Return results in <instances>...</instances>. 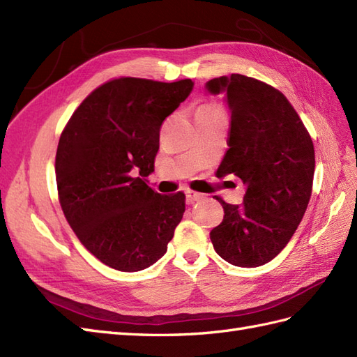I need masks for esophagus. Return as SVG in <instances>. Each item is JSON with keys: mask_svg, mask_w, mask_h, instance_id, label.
<instances>
[{"mask_svg": "<svg viewBox=\"0 0 357 357\" xmlns=\"http://www.w3.org/2000/svg\"><path fill=\"white\" fill-rule=\"evenodd\" d=\"M185 196H187V202L188 204H195V202H197V200L204 199L202 193H197V191H193V190H187L185 191Z\"/></svg>", "mask_w": 357, "mask_h": 357, "instance_id": "34e87169", "label": "esophagus"}]
</instances>
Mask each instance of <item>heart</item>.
Returning a JSON list of instances; mask_svg holds the SVG:
<instances>
[{
	"label": "heart",
	"instance_id": "heart-1",
	"mask_svg": "<svg viewBox=\"0 0 357 357\" xmlns=\"http://www.w3.org/2000/svg\"><path fill=\"white\" fill-rule=\"evenodd\" d=\"M200 109H209V112H222V109L215 107V105H204Z\"/></svg>",
	"mask_w": 357,
	"mask_h": 357
}]
</instances>
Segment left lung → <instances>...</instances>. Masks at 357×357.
<instances>
[{"mask_svg": "<svg viewBox=\"0 0 357 357\" xmlns=\"http://www.w3.org/2000/svg\"><path fill=\"white\" fill-rule=\"evenodd\" d=\"M208 93L225 95L231 112L229 149L218 178L243 181V205L225 209L209 236L215 252L235 267H259L285 248L309 204L315 170L314 144L296 109L279 90L232 74L209 79Z\"/></svg>", "mask_w": 357, "mask_h": 357, "instance_id": "obj_1", "label": "left lung"}]
</instances>
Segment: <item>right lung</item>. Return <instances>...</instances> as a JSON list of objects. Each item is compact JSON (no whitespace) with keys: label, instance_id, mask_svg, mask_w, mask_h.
Instances as JSON below:
<instances>
[{"label":"right lung","instance_id":"obj_1","mask_svg":"<svg viewBox=\"0 0 357 357\" xmlns=\"http://www.w3.org/2000/svg\"><path fill=\"white\" fill-rule=\"evenodd\" d=\"M195 83L119 78L81 102L56 155L60 205L84 248L119 271L151 267L167 252L185 211V195L146 184L160 149V128Z\"/></svg>","mask_w":357,"mask_h":357}]
</instances>
